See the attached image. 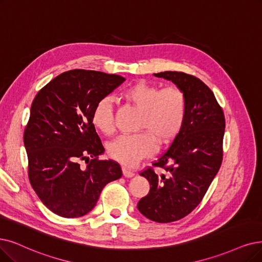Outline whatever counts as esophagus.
Instances as JSON below:
<instances>
[{"mask_svg":"<svg viewBox=\"0 0 262 262\" xmlns=\"http://www.w3.org/2000/svg\"><path fill=\"white\" fill-rule=\"evenodd\" d=\"M122 173H123L124 177H132L134 175V172L127 169V167H122Z\"/></svg>","mask_w":262,"mask_h":262,"instance_id":"esophagus-1","label":"esophagus"}]
</instances>
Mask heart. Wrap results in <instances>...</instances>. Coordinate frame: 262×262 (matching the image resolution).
<instances>
[{"label": "heart", "instance_id": "1", "mask_svg": "<svg viewBox=\"0 0 262 262\" xmlns=\"http://www.w3.org/2000/svg\"><path fill=\"white\" fill-rule=\"evenodd\" d=\"M120 97L142 112L138 130L132 135H123L108 145V155L113 159L133 165L151 156L157 143L165 146L181 133L187 116V98L176 86L160 89L158 85L138 81L125 88ZM91 120L103 134L111 137L116 130L113 103L108 98L97 102L92 110Z\"/></svg>", "mask_w": 262, "mask_h": 262}]
</instances>
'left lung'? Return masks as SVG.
Listing matches in <instances>:
<instances>
[{"label":"left lung","mask_w":262,"mask_h":262,"mask_svg":"<svg viewBox=\"0 0 262 262\" xmlns=\"http://www.w3.org/2000/svg\"><path fill=\"white\" fill-rule=\"evenodd\" d=\"M172 80L187 98V116L181 133L152 166L140 175L150 184L139 211L156 223L180 221L200 204L223 162L225 115L213 91L198 77L184 72L155 74Z\"/></svg>","instance_id":"1"}]
</instances>
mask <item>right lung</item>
<instances>
[{
	"instance_id": "obj_1",
	"label": "right lung",
	"mask_w": 262,
	"mask_h": 262,
	"mask_svg": "<svg viewBox=\"0 0 262 262\" xmlns=\"http://www.w3.org/2000/svg\"><path fill=\"white\" fill-rule=\"evenodd\" d=\"M124 80L116 74L71 70L35 96L24 133L28 175L40 201L55 214L86 215L105 185L121 177L118 162L99 159L104 147L91 115L97 102ZM82 160L86 169L79 164Z\"/></svg>"
}]
</instances>
